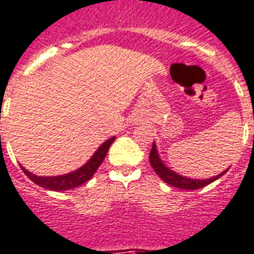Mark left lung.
Listing matches in <instances>:
<instances>
[{
    "mask_svg": "<svg viewBox=\"0 0 254 254\" xmlns=\"http://www.w3.org/2000/svg\"><path fill=\"white\" fill-rule=\"evenodd\" d=\"M149 162L150 165H152L153 170L157 173V175H158L165 183L170 184V186H173V187L175 188H180V190H198V188H202L205 187V186H207V184L213 183L214 180H217L218 178H221L222 175H225V174L227 173V170H226V171H223V173L217 175V177H213L210 178V179L205 180H194L180 177V175H178V174L173 173L171 170L167 169V167L161 162L160 157L157 154L154 142H153L152 149H150L149 153Z\"/></svg>",
    "mask_w": 254,
    "mask_h": 254,
    "instance_id": "obj_1",
    "label": "left lung"
}]
</instances>
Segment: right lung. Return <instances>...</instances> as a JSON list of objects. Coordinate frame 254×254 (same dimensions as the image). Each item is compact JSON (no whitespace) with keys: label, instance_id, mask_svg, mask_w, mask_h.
I'll return each instance as SVG.
<instances>
[{"label":"right lung","instance_id":"add662e5","mask_svg":"<svg viewBox=\"0 0 254 254\" xmlns=\"http://www.w3.org/2000/svg\"><path fill=\"white\" fill-rule=\"evenodd\" d=\"M115 137L109 139L108 141H105L97 152L94 153V156L92 157L91 160L85 163L84 166L80 167L79 170L74 171V173L66 174V175H61V177H37L33 175L29 171H27L24 167H22L23 173L26 174L29 179L32 180L33 183H36L40 187L47 188V190H71V188H76L81 186L83 183L88 182L93 177V174L97 171L100 165L104 161L105 156L108 154V150L110 148L113 142H114Z\"/></svg>","mask_w":254,"mask_h":254}]
</instances>
